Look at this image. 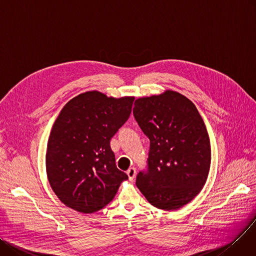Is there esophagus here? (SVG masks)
<instances>
[{
	"label": "esophagus",
	"instance_id": "esophagus-1",
	"mask_svg": "<svg viewBox=\"0 0 256 256\" xmlns=\"http://www.w3.org/2000/svg\"><path fill=\"white\" fill-rule=\"evenodd\" d=\"M127 174H128V178H129L130 181H133L135 176H136V170H135L134 168H131L127 170Z\"/></svg>",
	"mask_w": 256,
	"mask_h": 256
}]
</instances>
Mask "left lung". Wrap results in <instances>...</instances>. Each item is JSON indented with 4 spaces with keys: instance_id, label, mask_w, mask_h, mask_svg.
<instances>
[{
    "instance_id": "left-lung-1",
    "label": "left lung",
    "mask_w": 256,
    "mask_h": 256,
    "mask_svg": "<svg viewBox=\"0 0 256 256\" xmlns=\"http://www.w3.org/2000/svg\"><path fill=\"white\" fill-rule=\"evenodd\" d=\"M133 116L150 140L148 168L138 172V188L158 208L184 206L204 186L211 165L208 134L198 108L168 90L135 100Z\"/></svg>"
}]
</instances>
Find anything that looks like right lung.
<instances>
[{
    "instance_id": "obj_1",
    "label": "right lung",
    "mask_w": 256,
    "mask_h": 256,
    "mask_svg": "<svg viewBox=\"0 0 256 256\" xmlns=\"http://www.w3.org/2000/svg\"><path fill=\"white\" fill-rule=\"evenodd\" d=\"M133 101L90 91L60 112L48 142L46 172L52 189L68 208L97 212L128 180L116 168L110 140L129 118Z\"/></svg>"
}]
</instances>
